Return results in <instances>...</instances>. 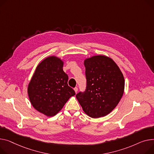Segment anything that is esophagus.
Returning a JSON list of instances; mask_svg holds the SVG:
<instances>
[{"label": "esophagus", "mask_w": 154, "mask_h": 154, "mask_svg": "<svg viewBox=\"0 0 154 154\" xmlns=\"http://www.w3.org/2000/svg\"><path fill=\"white\" fill-rule=\"evenodd\" d=\"M74 91H75V93H77V92L78 91V88L77 87H75L74 88Z\"/></svg>", "instance_id": "esophagus-1"}]
</instances>
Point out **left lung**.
I'll list each match as a JSON object with an SVG mask.
<instances>
[{"label": "left lung", "mask_w": 154, "mask_h": 154, "mask_svg": "<svg viewBox=\"0 0 154 154\" xmlns=\"http://www.w3.org/2000/svg\"><path fill=\"white\" fill-rule=\"evenodd\" d=\"M87 86L76 98L84 111L91 118L103 117L114 109L125 89L121 71L112 59L95 56L84 60Z\"/></svg>", "instance_id": "obj_1"}]
</instances>
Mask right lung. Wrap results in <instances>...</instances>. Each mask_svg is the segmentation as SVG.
Here are the masks:
<instances>
[{"label": "right lung", "mask_w": 154, "mask_h": 154, "mask_svg": "<svg viewBox=\"0 0 154 154\" xmlns=\"http://www.w3.org/2000/svg\"><path fill=\"white\" fill-rule=\"evenodd\" d=\"M63 62L50 56L37 66L28 87L31 103L39 112L53 116L61 110L75 91L68 84V75L63 70Z\"/></svg>", "instance_id": "1"}]
</instances>
